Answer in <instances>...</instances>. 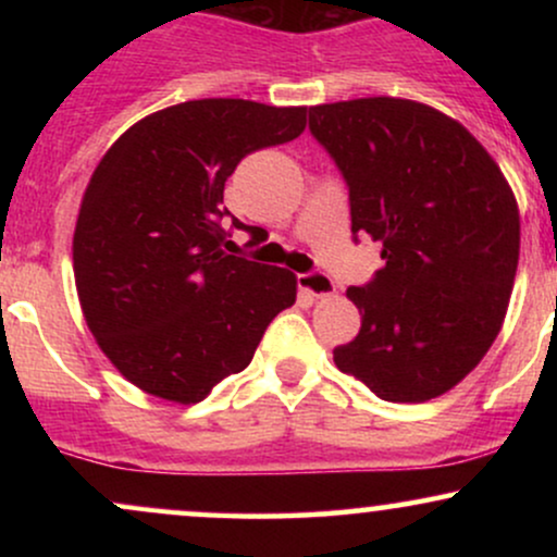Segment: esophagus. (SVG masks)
Instances as JSON below:
<instances>
[{"label":"esophagus","instance_id":"obj_1","mask_svg":"<svg viewBox=\"0 0 557 557\" xmlns=\"http://www.w3.org/2000/svg\"><path fill=\"white\" fill-rule=\"evenodd\" d=\"M298 287L309 293L311 298H330L335 293V283L322 272H306L298 274Z\"/></svg>","mask_w":557,"mask_h":557}]
</instances>
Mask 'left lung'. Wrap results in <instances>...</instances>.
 Listing matches in <instances>:
<instances>
[{
	"mask_svg": "<svg viewBox=\"0 0 557 557\" xmlns=\"http://www.w3.org/2000/svg\"><path fill=\"white\" fill-rule=\"evenodd\" d=\"M309 131L348 183L350 230L385 259L345 293L361 330L332 359L382 400L437 398L503 327L521 246L513 190L458 120L421 101L317 104Z\"/></svg>",
	"mask_w": 557,
	"mask_h": 557,
	"instance_id": "1",
	"label": "left lung"
}]
</instances>
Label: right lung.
Segmentation results:
<instances>
[{"mask_svg":"<svg viewBox=\"0 0 557 557\" xmlns=\"http://www.w3.org/2000/svg\"><path fill=\"white\" fill-rule=\"evenodd\" d=\"M304 127L306 107L194 99L146 114L96 164L75 222V287L99 348L144 393L203 400L296 304V274L227 253L222 194L243 157Z\"/></svg>","mask_w":557,"mask_h":557,"instance_id":"1","label":"right lung"}]
</instances>
